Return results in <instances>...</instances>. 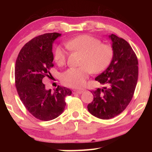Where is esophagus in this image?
Instances as JSON below:
<instances>
[{"mask_svg":"<svg viewBox=\"0 0 152 152\" xmlns=\"http://www.w3.org/2000/svg\"><path fill=\"white\" fill-rule=\"evenodd\" d=\"M82 91H78V90H74L72 91V93L73 94H81L82 93Z\"/></svg>","mask_w":152,"mask_h":152,"instance_id":"34e87169","label":"esophagus"}]
</instances>
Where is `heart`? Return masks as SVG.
I'll list each match as a JSON object with an SVG mask.
<instances>
[{"instance_id": "b5f03b06", "label": "heart", "mask_w": 152, "mask_h": 152, "mask_svg": "<svg viewBox=\"0 0 152 152\" xmlns=\"http://www.w3.org/2000/svg\"><path fill=\"white\" fill-rule=\"evenodd\" d=\"M67 46L82 53L80 67L70 68L61 75V81L65 85L72 88H81L85 84L90 72L98 74L103 71L113 58V49L109 45L88 35L76 37L67 43ZM66 53L61 46L54 51V60L59 65L66 61Z\"/></svg>"}]
</instances>
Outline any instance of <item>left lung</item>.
Wrapping results in <instances>:
<instances>
[{
    "mask_svg": "<svg viewBox=\"0 0 152 152\" xmlns=\"http://www.w3.org/2000/svg\"><path fill=\"white\" fill-rule=\"evenodd\" d=\"M113 55L109 66L96 77L104 87L92 91L93 101L88 104L91 114L109 119L124 110L132 101L138 78L137 56L127 42L117 35H109Z\"/></svg>",
    "mask_w": 152,
    "mask_h": 152,
    "instance_id": "obj_1",
    "label": "left lung"
}]
</instances>
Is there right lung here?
<instances>
[{
    "instance_id": "1",
    "label": "right lung",
    "mask_w": 152,
    "mask_h": 152,
    "mask_svg": "<svg viewBox=\"0 0 152 152\" xmlns=\"http://www.w3.org/2000/svg\"><path fill=\"white\" fill-rule=\"evenodd\" d=\"M60 36L51 33L33 38L20 50L15 64V86L20 101L33 116L45 121L60 116L66 105V96L72 94L70 89L60 86L53 92L45 89L42 82L51 75L53 43Z\"/></svg>"
}]
</instances>
